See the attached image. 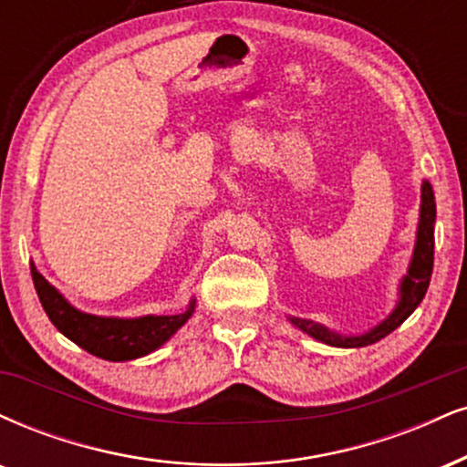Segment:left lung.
I'll return each instance as SVG.
<instances>
[{
    "label": "left lung",
    "instance_id": "8db88e82",
    "mask_svg": "<svg viewBox=\"0 0 467 467\" xmlns=\"http://www.w3.org/2000/svg\"><path fill=\"white\" fill-rule=\"evenodd\" d=\"M432 256H435V195H432L431 182L422 184V211H420V226H418V241H415V252L411 267H409V276L402 280V297L400 305L396 306V311L385 319L383 324L376 326L374 330L365 333L361 337H339L330 333L328 328H324L322 324L308 322V319H297L294 322L297 328L305 330L306 335L316 337L317 341H324L328 346L337 348H363L369 344H376L383 337H387L391 330H396L404 319L418 308L422 297L429 289L431 274H432Z\"/></svg>",
    "mask_w": 467,
    "mask_h": 467
}]
</instances>
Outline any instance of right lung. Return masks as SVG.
Returning <instances> with one entry per match:
<instances>
[{
	"mask_svg": "<svg viewBox=\"0 0 467 467\" xmlns=\"http://www.w3.org/2000/svg\"><path fill=\"white\" fill-rule=\"evenodd\" d=\"M38 300L56 328L73 344L106 361H130L165 344L193 316L195 300L178 316H148L139 319L98 317L76 311L30 263Z\"/></svg>",
	"mask_w": 467,
	"mask_h": 467,
	"instance_id": "1",
	"label": "right lung"
}]
</instances>
